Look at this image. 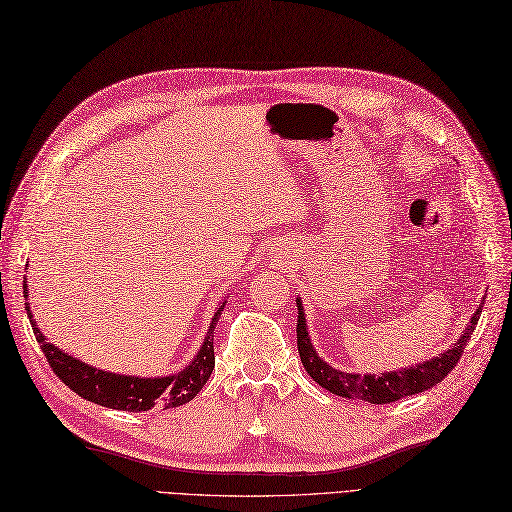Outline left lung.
<instances>
[{"mask_svg": "<svg viewBox=\"0 0 512 512\" xmlns=\"http://www.w3.org/2000/svg\"><path fill=\"white\" fill-rule=\"evenodd\" d=\"M482 303H485V297H482ZM482 303L472 314V319H469L459 340L454 342L448 351H444L437 357L426 359V362H422V364L409 366V368L381 372V375H359V372L338 370L331 364H327L323 357H319V353H316L314 344H312V338L308 334L306 310H303L301 297H297V310H299L297 349H299L301 364L308 370V375L316 383H319L321 388L329 390L331 394L342 396V398H357V400H364V403H372V405L394 403V400H400L405 396L431 390L433 385L444 381L450 375V370L457 366V362L463 355V349L467 347L469 338H472V334H474L476 323H478L480 312H482Z\"/></svg>", "mask_w": 512, "mask_h": 512, "instance_id": "left-lung-1", "label": "left lung"}]
</instances>
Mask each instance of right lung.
Returning a JSON list of instances; mask_svg holds the SVG:
<instances>
[{"label":"right lung","instance_id":"obj_1","mask_svg":"<svg viewBox=\"0 0 512 512\" xmlns=\"http://www.w3.org/2000/svg\"><path fill=\"white\" fill-rule=\"evenodd\" d=\"M23 295H25V310L30 316V323L34 329V336L43 349L49 366L53 368L55 375H58L68 388L81 398L90 400L94 405H101L107 409H118V411H148L153 407H181L196 396L204 383L209 381L211 372L215 368V351H213V334L219 316L224 312L226 301L219 303L215 310L209 329H206L204 340L200 344L198 353L191 357V362L183 366L178 372L172 375H161V377H137V375H118V372H109L94 368L81 359L64 353L60 347H55L47 340L43 331L38 329L34 314L30 310V303H27V284H23Z\"/></svg>","mask_w":512,"mask_h":512}]
</instances>
